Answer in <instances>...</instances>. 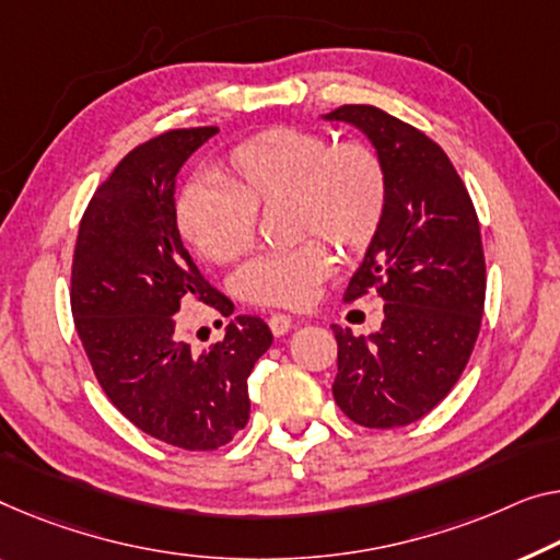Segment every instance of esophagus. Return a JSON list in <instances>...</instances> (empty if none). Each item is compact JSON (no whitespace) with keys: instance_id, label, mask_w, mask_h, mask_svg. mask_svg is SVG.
Returning a JSON list of instances; mask_svg holds the SVG:
<instances>
[{"instance_id":"34e87169","label":"esophagus","mask_w":560,"mask_h":560,"mask_svg":"<svg viewBox=\"0 0 560 560\" xmlns=\"http://www.w3.org/2000/svg\"><path fill=\"white\" fill-rule=\"evenodd\" d=\"M291 327H294V322H291V316L287 314H273L269 316V329L273 331V337H283V334H289Z\"/></svg>"}]
</instances>
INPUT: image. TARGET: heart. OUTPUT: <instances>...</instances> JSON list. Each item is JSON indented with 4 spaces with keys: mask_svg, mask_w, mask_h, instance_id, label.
Returning <instances> with one entry per match:
<instances>
[{
    "mask_svg": "<svg viewBox=\"0 0 560 560\" xmlns=\"http://www.w3.org/2000/svg\"><path fill=\"white\" fill-rule=\"evenodd\" d=\"M221 188L188 183L175 200V226L190 252L231 264L252 252L256 215L287 208L289 236L304 241L281 256L258 258L238 273V291L261 306H306L331 277L327 240L360 256L385 223L389 178L382 155L362 140L334 143L319 130L271 128L226 155ZM316 237H322L316 242Z\"/></svg>",
    "mask_w": 560,
    "mask_h": 560,
    "instance_id": "1",
    "label": "heart"
}]
</instances>
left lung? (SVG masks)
Here are the masks:
<instances>
[{
  "instance_id": "1",
  "label": "left lung",
  "mask_w": 560,
  "mask_h": 560,
  "mask_svg": "<svg viewBox=\"0 0 560 560\" xmlns=\"http://www.w3.org/2000/svg\"><path fill=\"white\" fill-rule=\"evenodd\" d=\"M385 161V223L349 279L347 302L377 289L382 327L370 337L334 324L339 410L362 428H405L440 405L470 360L486 304L480 223L465 183L435 140L374 105H341Z\"/></svg>"
}]
</instances>
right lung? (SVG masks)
<instances>
[{
  "instance_id": "1",
  "label": "right lung",
  "mask_w": 560,
  "mask_h": 560,
  "mask_svg": "<svg viewBox=\"0 0 560 560\" xmlns=\"http://www.w3.org/2000/svg\"><path fill=\"white\" fill-rule=\"evenodd\" d=\"M215 132L168 130L130 150L90 200L72 261L74 327L100 387L138 430L183 450H215L246 428L248 374L273 341L248 314L200 354L178 334L190 302L233 314L175 226L178 173Z\"/></svg>"
}]
</instances>
